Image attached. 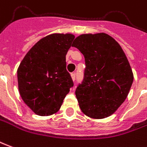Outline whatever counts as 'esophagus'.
Returning <instances> with one entry per match:
<instances>
[{
	"label": "esophagus",
	"mask_w": 147,
	"mask_h": 147,
	"mask_svg": "<svg viewBox=\"0 0 147 147\" xmlns=\"http://www.w3.org/2000/svg\"><path fill=\"white\" fill-rule=\"evenodd\" d=\"M71 79H72L73 80H76V73H75V72H74V73L71 74Z\"/></svg>",
	"instance_id": "34e87169"
}]
</instances>
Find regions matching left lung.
I'll return each mask as SVG.
<instances>
[{
	"mask_svg": "<svg viewBox=\"0 0 147 147\" xmlns=\"http://www.w3.org/2000/svg\"><path fill=\"white\" fill-rule=\"evenodd\" d=\"M72 47L84 55V80L76 95L81 111L93 119H104L125 101L134 76L127 56L118 42L106 33L83 34Z\"/></svg>",
	"mask_w": 147,
	"mask_h": 147,
	"instance_id": "8db88e82",
	"label": "left lung"
}]
</instances>
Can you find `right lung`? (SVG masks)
<instances>
[{
	"mask_svg": "<svg viewBox=\"0 0 147 147\" xmlns=\"http://www.w3.org/2000/svg\"><path fill=\"white\" fill-rule=\"evenodd\" d=\"M74 38L68 33L47 36L28 51L20 63L17 69L20 95L38 115L57 112L73 87L66 69V55Z\"/></svg>",
	"mask_w": 147,
	"mask_h": 147,
	"instance_id": "1",
	"label": "right lung"
}]
</instances>
